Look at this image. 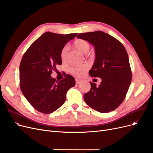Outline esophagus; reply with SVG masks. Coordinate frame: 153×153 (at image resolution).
<instances>
[{
  "label": "esophagus",
  "instance_id": "esophagus-1",
  "mask_svg": "<svg viewBox=\"0 0 153 153\" xmlns=\"http://www.w3.org/2000/svg\"><path fill=\"white\" fill-rule=\"evenodd\" d=\"M82 82L81 79H76V84H79Z\"/></svg>",
  "mask_w": 153,
  "mask_h": 153
}]
</instances>
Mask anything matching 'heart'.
Returning <instances> with one entry per match:
<instances>
[{
    "label": "heart",
    "mask_w": 153,
    "mask_h": 153,
    "mask_svg": "<svg viewBox=\"0 0 153 153\" xmlns=\"http://www.w3.org/2000/svg\"><path fill=\"white\" fill-rule=\"evenodd\" d=\"M74 46L76 48L78 51L83 54H86L89 52L90 50V44L87 41L84 39H77L74 42ZM67 48L66 46L63 47L60 53V60L63 63H65L67 61ZM88 65H82L74 66L70 68V72L77 76H81L84 75L86 71L88 69Z\"/></svg>",
    "instance_id": "b5f03b06"
}]
</instances>
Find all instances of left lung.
Masks as SVG:
<instances>
[{"label": "left lung", "instance_id": "obj_1", "mask_svg": "<svg viewBox=\"0 0 153 153\" xmlns=\"http://www.w3.org/2000/svg\"><path fill=\"white\" fill-rule=\"evenodd\" d=\"M77 37L94 46L95 60L89 74L102 79L98 86L90 82L91 89L84 95L85 102L102 113L115 110L124 100L131 81L126 49L116 39L102 31L79 33Z\"/></svg>", "mask_w": 153, "mask_h": 153}]
</instances>
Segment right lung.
Segmentation results:
<instances>
[{"instance_id":"obj_1","label":"right lung","mask_w":153,"mask_h":153,"mask_svg":"<svg viewBox=\"0 0 153 153\" xmlns=\"http://www.w3.org/2000/svg\"><path fill=\"white\" fill-rule=\"evenodd\" d=\"M77 33L58 34L47 32L28 48L19 65V81L22 93L34 109L50 114L60 107L66 100V93L74 86L75 79L69 74L56 81L51 75L61 65L60 53Z\"/></svg>"}]
</instances>
